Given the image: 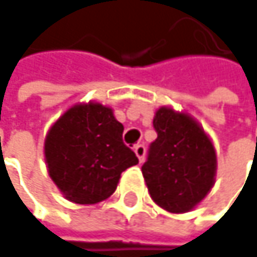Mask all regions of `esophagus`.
Instances as JSON below:
<instances>
[{
  "label": "esophagus",
  "mask_w": 257,
  "mask_h": 257,
  "mask_svg": "<svg viewBox=\"0 0 257 257\" xmlns=\"http://www.w3.org/2000/svg\"><path fill=\"white\" fill-rule=\"evenodd\" d=\"M135 154H136V156L139 158V161L140 162H143V159H145V155H146V149H145V146L143 145H140V143H138V145H135Z\"/></svg>",
  "instance_id": "obj_1"
}]
</instances>
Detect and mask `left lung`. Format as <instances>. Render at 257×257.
Here are the masks:
<instances>
[{
  "instance_id": "left-lung-1",
  "label": "left lung",
  "mask_w": 257,
  "mask_h": 257,
  "mask_svg": "<svg viewBox=\"0 0 257 257\" xmlns=\"http://www.w3.org/2000/svg\"><path fill=\"white\" fill-rule=\"evenodd\" d=\"M158 138L142 167L156 205L171 213L192 211L211 192L216 154L211 139L196 119L161 106L154 118Z\"/></svg>"
}]
</instances>
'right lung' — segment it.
<instances>
[{"mask_svg":"<svg viewBox=\"0 0 257 257\" xmlns=\"http://www.w3.org/2000/svg\"><path fill=\"white\" fill-rule=\"evenodd\" d=\"M122 132L112 109L98 102L77 103L54 122L45 139V161L65 199L93 205L115 192L121 173L139 164Z\"/></svg>","mask_w":257,"mask_h":257,"instance_id":"1","label":"right lung"}]
</instances>
